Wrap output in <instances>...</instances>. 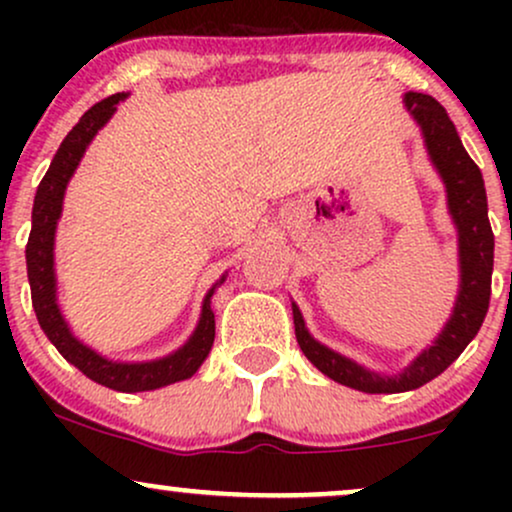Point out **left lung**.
Here are the masks:
<instances>
[{"label":"left lung","mask_w":512,"mask_h":512,"mask_svg":"<svg viewBox=\"0 0 512 512\" xmlns=\"http://www.w3.org/2000/svg\"><path fill=\"white\" fill-rule=\"evenodd\" d=\"M404 105L424 132V142L433 166L445 182L448 209L457 226V245H460V291L450 320L436 342L421 351L402 373L380 375L375 370L358 366L356 361L337 351L327 349L310 337L301 310L293 308V325L301 351L313 366L332 378L334 383L354 387L368 395H392L426 385L438 378L467 344L477 337L491 298V272H493V231L489 223V204H486L484 178L477 163L469 158L457 137V129L445 113V108L426 93H404Z\"/></svg>","instance_id":"obj_1"}]
</instances>
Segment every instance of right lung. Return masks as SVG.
<instances>
[{"label": "right lung", "instance_id": "right-lung-1", "mask_svg": "<svg viewBox=\"0 0 512 512\" xmlns=\"http://www.w3.org/2000/svg\"><path fill=\"white\" fill-rule=\"evenodd\" d=\"M125 98L127 93H115V96L96 103L91 110H86V113L81 115V120L72 127V132L64 137L55 158H52L48 173L40 180L38 192H35L33 226L26 245V267L35 317H38L40 327L48 334L50 342L55 344V349L60 351L72 366L79 368L86 378H91L93 383L105 385L117 392H146L192 378V375L197 373V368L204 363V358L209 356L216 334L214 313H211V296H214L216 286L223 284L226 274L211 286L207 298H204L202 315H199V322L195 332H192V337L187 339L178 351H173V354L163 358H156V361H110V358L96 354L91 346L79 342L72 334V330H69L67 320L62 317L60 305H57L55 279V231L57 221H60L62 216L64 190H67V182L72 180L86 146L91 144L93 137H96L98 129L113 117L117 103L125 101Z\"/></svg>", "mask_w": 512, "mask_h": 512}]
</instances>
